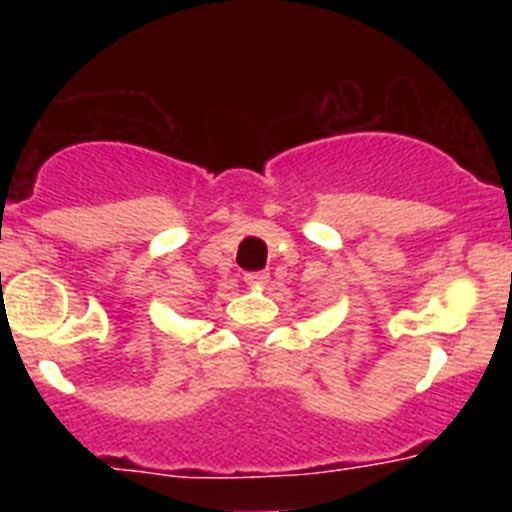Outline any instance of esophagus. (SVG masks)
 Returning <instances> with one entry per match:
<instances>
[{
    "mask_svg": "<svg viewBox=\"0 0 512 512\" xmlns=\"http://www.w3.org/2000/svg\"><path fill=\"white\" fill-rule=\"evenodd\" d=\"M243 282L251 284V287H261V284L269 282V274L266 271H248V274H243Z\"/></svg>",
    "mask_w": 512,
    "mask_h": 512,
    "instance_id": "1",
    "label": "esophagus"
}]
</instances>
